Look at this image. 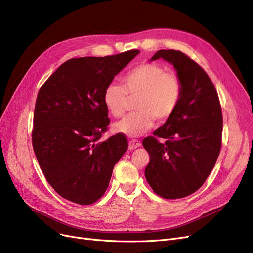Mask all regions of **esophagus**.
Listing matches in <instances>:
<instances>
[{
	"label": "esophagus",
	"mask_w": 253,
	"mask_h": 253,
	"mask_svg": "<svg viewBox=\"0 0 253 253\" xmlns=\"http://www.w3.org/2000/svg\"><path fill=\"white\" fill-rule=\"evenodd\" d=\"M141 146V142L138 141V139H131V141L129 142V149L130 150H134V149L138 148Z\"/></svg>",
	"instance_id": "34e87169"
}]
</instances>
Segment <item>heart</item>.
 I'll return each instance as SVG.
<instances>
[{"label": "heart", "mask_w": 253, "mask_h": 253, "mask_svg": "<svg viewBox=\"0 0 253 253\" xmlns=\"http://www.w3.org/2000/svg\"><path fill=\"white\" fill-rule=\"evenodd\" d=\"M182 83L175 73L166 72L160 64L145 62L125 74L122 85L110 83L103 92V103L111 116L124 115L128 97L136 98L137 109L116 124L118 131L129 136H139L158 121L169 119L178 106Z\"/></svg>", "instance_id": "b5f03b06"}]
</instances>
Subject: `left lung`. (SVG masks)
<instances>
[{"mask_svg":"<svg viewBox=\"0 0 253 253\" xmlns=\"http://www.w3.org/2000/svg\"><path fill=\"white\" fill-rule=\"evenodd\" d=\"M160 58L174 65L182 95L174 114L144 138L150 155L145 177L158 196L178 199L200 189L211 174L221 150L223 118L218 92L197 62L176 50L157 51L151 60Z\"/></svg>","mask_w":253,"mask_h":253,"instance_id":"1","label":"left lung"}]
</instances>
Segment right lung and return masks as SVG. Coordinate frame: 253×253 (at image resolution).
Listing matches in <instances>:
<instances>
[{"label":"right lung","instance_id":"1","mask_svg":"<svg viewBox=\"0 0 253 253\" xmlns=\"http://www.w3.org/2000/svg\"><path fill=\"white\" fill-rule=\"evenodd\" d=\"M138 53L69 59L41 87L33 150L46 181L64 199L88 205L107 190L128 142L122 133L100 142L110 122L103 92Z\"/></svg>","mask_w":253,"mask_h":253}]
</instances>
